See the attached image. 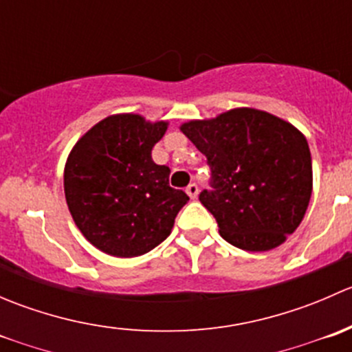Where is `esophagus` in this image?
<instances>
[{
  "mask_svg": "<svg viewBox=\"0 0 352 352\" xmlns=\"http://www.w3.org/2000/svg\"><path fill=\"white\" fill-rule=\"evenodd\" d=\"M186 192L190 199H196L197 194H199V187L196 186V184H189V186H187V189H186Z\"/></svg>",
  "mask_w": 352,
  "mask_h": 352,
  "instance_id": "esophagus-1",
  "label": "esophagus"
}]
</instances>
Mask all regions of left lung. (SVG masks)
<instances>
[{"mask_svg": "<svg viewBox=\"0 0 352 352\" xmlns=\"http://www.w3.org/2000/svg\"><path fill=\"white\" fill-rule=\"evenodd\" d=\"M180 131L211 165V192L199 196L219 235L247 252H267L303 221L314 189L308 141L265 110L236 107L192 119Z\"/></svg>", "mask_w": 352, "mask_h": 352, "instance_id": "1", "label": "left lung"}]
</instances>
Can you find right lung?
Here are the masks:
<instances>
[{
  "label": "right lung",
  "mask_w": 352,
  "mask_h": 352,
  "mask_svg": "<svg viewBox=\"0 0 352 352\" xmlns=\"http://www.w3.org/2000/svg\"><path fill=\"white\" fill-rule=\"evenodd\" d=\"M168 120L113 113L76 141L65 165L67 209L81 235L112 257H140L172 233L186 192L168 186L170 168L151 150Z\"/></svg>",
  "instance_id": "1"
}]
</instances>
